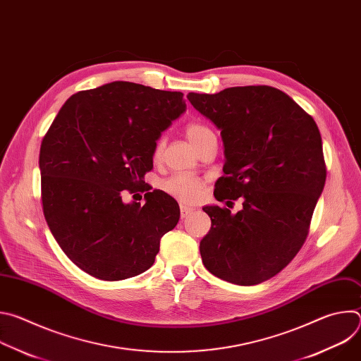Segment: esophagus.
<instances>
[{
    "label": "esophagus",
    "instance_id": "34e87169",
    "mask_svg": "<svg viewBox=\"0 0 361 361\" xmlns=\"http://www.w3.org/2000/svg\"><path fill=\"white\" fill-rule=\"evenodd\" d=\"M180 213H181V219H187V217L192 213V209H191V207H187V205H181V207H180Z\"/></svg>",
    "mask_w": 361,
    "mask_h": 361
}]
</instances>
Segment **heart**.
<instances>
[{"mask_svg": "<svg viewBox=\"0 0 361 361\" xmlns=\"http://www.w3.org/2000/svg\"><path fill=\"white\" fill-rule=\"evenodd\" d=\"M187 137L190 140V142L197 148L202 141H205L210 137H214V133L202 123H190L185 128ZM163 151V141H157L156 147H154V152L152 156L154 159H159L161 156ZM163 188L167 194L176 197L177 200L183 201V202H194L201 192L202 188V181L191 174H174L170 178H167L163 184Z\"/></svg>", "mask_w": 361, "mask_h": 361, "instance_id": "b5f03b06", "label": "heart"}]
</instances>
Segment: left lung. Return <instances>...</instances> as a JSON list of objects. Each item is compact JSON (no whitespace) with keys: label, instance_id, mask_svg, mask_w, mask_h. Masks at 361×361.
Instances as JSON below:
<instances>
[{"label":"left lung","instance_id":"left-lung-1","mask_svg":"<svg viewBox=\"0 0 361 361\" xmlns=\"http://www.w3.org/2000/svg\"><path fill=\"white\" fill-rule=\"evenodd\" d=\"M192 107L219 130L224 176L219 201L243 197V210L207 205L209 234L200 241L212 274L238 286L279 274L304 244L326 183L319 127L286 92L269 85L188 92Z\"/></svg>","mask_w":361,"mask_h":361}]
</instances>
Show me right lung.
<instances>
[{
  "instance_id": "1",
  "label": "right lung",
  "mask_w": 361,
  "mask_h": 361,
  "mask_svg": "<svg viewBox=\"0 0 361 361\" xmlns=\"http://www.w3.org/2000/svg\"><path fill=\"white\" fill-rule=\"evenodd\" d=\"M183 92L114 81L71 95L42 138L41 198L47 224L68 259L87 274L118 281L156 260L161 237L180 219L161 190L145 204L123 201L148 191L161 133L185 111Z\"/></svg>"
}]
</instances>
